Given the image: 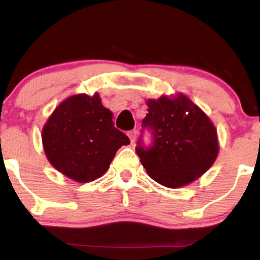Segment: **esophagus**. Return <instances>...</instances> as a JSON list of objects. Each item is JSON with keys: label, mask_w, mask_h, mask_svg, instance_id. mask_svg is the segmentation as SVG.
Segmentation results:
<instances>
[{"label": "esophagus", "mask_w": 260, "mask_h": 260, "mask_svg": "<svg viewBox=\"0 0 260 260\" xmlns=\"http://www.w3.org/2000/svg\"><path fill=\"white\" fill-rule=\"evenodd\" d=\"M128 137H129L131 142H132V143L136 142V138H137V131H136V129L129 131V132H128Z\"/></svg>", "instance_id": "obj_1"}]
</instances>
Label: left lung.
Wrapping results in <instances>:
<instances>
[{"label":"left lung","instance_id":"obj_1","mask_svg":"<svg viewBox=\"0 0 260 260\" xmlns=\"http://www.w3.org/2000/svg\"><path fill=\"white\" fill-rule=\"evenodd\" d=\"M148 107L136 151L149 176L169 188L201 177L219 151L215 127L208 116L182 94L175 100H149ZM145 130L151 133L149 145L142 140Z\"/></svg>","mask_w":260,"mask_h":260}]
</instances>
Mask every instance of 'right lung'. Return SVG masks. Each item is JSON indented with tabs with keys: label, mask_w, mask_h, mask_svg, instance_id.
I'll return each instance as SVG.
<instances>
[{
	"label": "right lung",
	"mask_w": 260,
	"mask_h": 260,
	"mask_svg": "<svg viewBox=\"0 0 260 260\" xmlns=\"http://www.w3.org/2000/svg\"><path fill=\"white\" fill-rule=\"evenodd\" d=\"M47 159L77 182L99 178L129 138L113 126L99 95H74L59 104L43 129Z\"/></svg>",
	"instance_id": "right-lung-1"
}]
</instances>
